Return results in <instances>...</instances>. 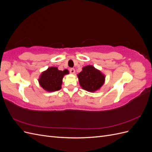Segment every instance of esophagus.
<instances>
[{
    "label": "esophagus",
    "mask_w": 152,
    "mask_h": 152,
    "mask_svg": "<svg viewBox=\"0 0 152 152\" xmlns=\"http://www.w3.org/2000/svg\"><path fill=\"white\" fill-rule=\"evenodd\" d=\"M70 73H72V74H74L75 72V70L74 68H70Z\"/></svg>",
    "instance_id": "1"
}]
</instances>
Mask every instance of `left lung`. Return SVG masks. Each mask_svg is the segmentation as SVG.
I'll use <instances>...</instances> for the list:
<instances>
[{
  "label": "left lung",
  "mask_w": 152,
  "mask_h": 152,
  "mask_svg": "<svg viewBox=\"0 0 152 152\" xmlns=\"http://www.w3.org/2000/svg\"><path fill=\"white\" fill-rule=\"evenodd\" d=\"M82 88L89 92H94L100 89L105 79V76L92 65L82 68V71L77 75Z\"/></svg>",
  "instance_id": "obj_1"
}]
</instances>
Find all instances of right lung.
<instances>
[{"instance_id":"1","label":"right lung","mask_w":152,"mask_h":152,"mask_svg":"<svg viewBox=\"0 0 152 152\" xmlns=\"http://www.w3.org/2000/svg\"><path fill=\"white\" fill-rule=\"evenodd\" d=\"M66 69L63 71L59 70L57 67L51 66L42 73L39 79L40 86L49 92L56 91L61 88L62 80L64 75L68 74Z\"/></svg>"}]
</instances>
